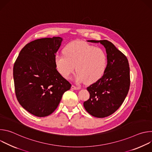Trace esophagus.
Instances as JSON below:
<instances>
[{
  "label": "esophagus",
  "instance_id": "obj_1",
  "mask_svg": "<svg viewBox=\"0 0 152 152\" xmlns=\"http://www.w3.org/2000/svg\"><path fill=\"white\" fill-rule=\"evenodd\" d=\"M80 88L79 87V86H76L75 85L72 86V90H79Z\"/></svg>",
  "mask_w": 152,
  "mask_h": 152
}]
</instances>
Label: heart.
Here are the masks:
<instances>
[{"mask_svg":"<svg viewBox=\"0 0 152 152\" xmlns=\"http://www.w3.org/2000/svg\"><path fill=\"white\" fill-rule=\"evenodd\" d=\"M55 62L58 71L65 79L74 73L75 66L77 82L93 83L102 77L107 59L104 51L82 41H74L65 47L64 54H56Z\"/></svg>","mask_w":152,"mask_h":152,"instance_id":"1","label":"heart"}]
</instances>
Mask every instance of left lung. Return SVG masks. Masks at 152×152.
Listing matches in <instances>:
<instances>
[{"mask_svg": "<svg viewBox=\"0 0 152 152\" xmlns=\"http://www.w3.org/2000/svg\"><path fill=\"white\" fill-rule=\"evenodd\" d=\"M100 42L107 53V64L103 75L87 87L90 99L83 103L86 111L97 118L114 113L123 103L130 88V68L126 56L113 43L103 39Z\"/></svg>", "mask_w": 152, "mask_h": 152, "instance_id": "8db88e82", "label": "left lung"}]
</instances>
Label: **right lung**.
<instances>
[{"label":"right lung","instance_id":"add662e5","mask_svg":"<svg viewBox=\"0 0 152 152\" xmlns=\"http://www.w3.org/2000/svg\"><path fill=\"white\" fill-rule=\"evenodd\" d=\"M62 41L55 37L32 41L21 50L14 64L17 99L24 109L38 117L53 113L63 94L71 88L55 62Z\"/></svg>","mask_w":152,"mask_h":152}]
</instances>
